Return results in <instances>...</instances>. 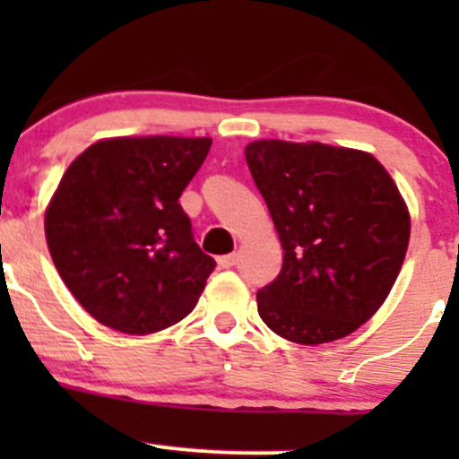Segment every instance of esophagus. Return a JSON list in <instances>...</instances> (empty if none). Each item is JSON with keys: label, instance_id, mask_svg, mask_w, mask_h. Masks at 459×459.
Wrapping results in <instances>:
<instances>
[{"label": "esophagus", "instance_id": "34e87169", "mask_svg": "<svg viewBox=\"0 0 459 459\" xmlns=\"http://www.w3.org/2000/svg\"><path fill=\"white\" fill-rule=\"evenodd\" d=\"M235 262H238V255H235V253H230V255L217 257V264H220V268H230V266H235Z\"/></svg>", "mask_w": 459, "mask_h": 459}]
</instances>
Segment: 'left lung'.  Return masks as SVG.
<instances>
[{"mask_svg":"<svg viewBox=\"0 0 459 459\" xmlns=\"http://www.w3.org/2000/svg\"><path fill=\"white\" fill-rule=\"evenodd\" d=\"M247 164L284 248L259 317L298 344L346 337L382 307L409 248L395 182L368 152L316 142H253Z\"/></svg>","mask_w":459,"mask_h":459,"instance_id":"obj_1","label":"left lung"}]
</instances>
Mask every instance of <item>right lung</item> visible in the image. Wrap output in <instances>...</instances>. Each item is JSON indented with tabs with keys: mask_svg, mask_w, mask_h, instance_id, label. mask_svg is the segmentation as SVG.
<instances>
[{
	"mask_svg": "<svg viewBox=\"0 0 459 459\" xmlns=\"http://www.w3.org/2000/svg\"><path fill=\"white\" fill-rule=\"evenodd\" d=\"M208 148V137H117L64 173L46 242L64 284L104 326L146 335L195 308L215 259L197 247L179 195Z\"/></svg>",
	"mask_w": 459,
	"mask_h": 459,
	"instance_id": "obj_1",
	"label": "right lung"
}]
</instances>
